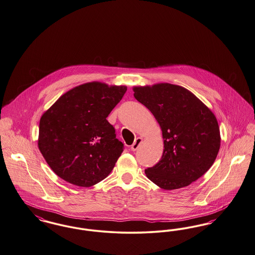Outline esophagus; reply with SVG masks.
<instances>
[{
	"label": "esophagus",
	"instance_id": "34e87169",
	"mask_svg": "<svg viewBox=\"0 0 255 255\" xmlns=\"http://www.w3.org/2000/svg\"><path fill=\"white\" fill-rule=\"evenodd\" d=\"M141 143H142V137H136L134 142L132 143V145L131 146V150L132 152H135Z\"/></svg>",
	"mask_w": 255,
	"mask_h": 255
}]
</instances>
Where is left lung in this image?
<instances>
[{"mask_svg":"<svg viewBox=\"0 0 255 255\" xmlns=\"http://www.w3.org/2000/svg\"><path fill=\"white\" fill-rule=\"evenodd\" d=\"M133 96L153 114L164 139L161 159L145 170L164 190L197 180L214 164L220 148V131L213 112L182 86L158 83L133 87Z\"/></svg>","mask_w":255,"mask_h":255,"instance_id":"left-lung-1","label":"left lung"}]
</instances>
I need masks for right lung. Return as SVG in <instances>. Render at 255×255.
I'll return each mask as SVG.
<instances>
[{
  "label": "right lung",
  "mask_w": 255,
  "mask_h": 255,
  "mask_svg": "<svg viewBox=\"0 0 255 255\" xmlns=\"http://www.w3.org/2000/svg\"><path fill=\"white\" fill-rule=\"evenodd\" d=\"M126 86L89 82L63 94L41 116L38 146L63 180L90 187L103 180L123 152V143L106 118Z\"/></svg>",
  "instance_id": "add662e5"
}]
</instances>
